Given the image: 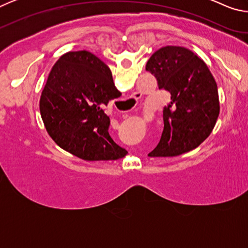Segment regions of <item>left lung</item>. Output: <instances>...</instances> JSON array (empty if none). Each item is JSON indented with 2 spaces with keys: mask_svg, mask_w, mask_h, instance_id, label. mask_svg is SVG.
<instances>
[{
  "mask_svg": "<svg viewBox=\"0 0 248 248\" xmlns=\"http://www.w3.org/2000/svg\"><path fill=\"white\" fill-rule=\"evenodd\" d=\"M145 70L156 78L159 90L170 93L161 140L148 155L177 156L196 149L212 132L220 112L217 86L207 64L189 49L166 46L151 56Z\"/></svg>",
  "mask_w": 248,
  "mask_h": 248,
  "instance_id": "left-lung-1",
  "label": "left lung"
}]
</instances>
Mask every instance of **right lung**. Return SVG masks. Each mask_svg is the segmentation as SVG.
Masks as SVG:
<instances>
[{"instance_id": "obj_1", "label": "right lung", "mask_w": 248, "mask_h": 248, "mask_svg": "<svg viewBox=\"0 0 248 248\" xmlns=\"http://www.w3.org/2000/svg\"><path fill=\"white\" fill-rule=\"evenodd\" d=\"M110 69L86 50L62 56L50 71L40 115L56 143L85 161H111L128 152L111 139L104 108L118 98Z\"/></svg>"}]
</instances>
